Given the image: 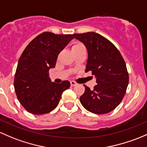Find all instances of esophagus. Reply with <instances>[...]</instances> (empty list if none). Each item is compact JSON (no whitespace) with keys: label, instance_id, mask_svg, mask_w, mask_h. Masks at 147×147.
<instances>
[{"label":"esophagus","instance_id":"esophagus-1","mask_svg":"<svg viewBox=\"0 0 147 147\" xmlns=\"http://www.w3.org/2000/svg\"><path fill=\"white\" fill-rule=\"evenodd\" d=\"M76 85H77V84L75 82V81H71V86H76Z\"/></svg>","mask_w":147,"mask_h":147}]
</instances>
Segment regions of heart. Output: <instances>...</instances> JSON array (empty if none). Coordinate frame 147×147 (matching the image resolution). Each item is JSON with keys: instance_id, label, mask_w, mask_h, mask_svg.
Here are the masks:
<instances>
[{"instance_id": "1", "label": "heart", "mask_w": 147, "mask_h": 147, "mask_svg": "<svg viewBox=\"0 0 147 147\" xmlns=\"http://www.w3.org/2000/svg\"><path fill=\"white\" fill-rule=\"evenodd\" d=\"M81 48H84V46L81 43L75 44L73 47H72V50H75V49H81Z\"/></svg>"}]
</instances>
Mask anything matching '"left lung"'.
Returning <instances> with one entry per match:
<instances>
[{
    "label": "left lung",
    "instance_id": "8db88e82",
    "mask_svg": "<svg viewBox=\"0 0 147 147\" xmlns=\"http://www.w3.org/2000/svg\"><path fill=\"white\" fill-rule=\"evenodd\" d=\"M88 51L86 70L91 71L97 85L93 90L85 86L80 101L85 109L95 114H106L123 99L129 83L126 64L114 45L98 33L74 34Z\"/></svg>",
    "mask_w": 147,
    "mask_h": 147
}]
</instances>
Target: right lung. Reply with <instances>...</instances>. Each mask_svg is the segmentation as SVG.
<instances>
[{
  "mask_svg": "<svg viewBox=\"0 0 147 147\" xmlns=\"http://www.w3.org/2000/svg\"><path fill=\"white\" fill-rule=\"evenodd\" d=\"M74 38L73 34L45 32L32 40L20 57L15 90L19 102L30 113H50L58 105L63 92L70 87L69 81L51 82L49 71L55 67L59 54Z\"/></svg>",
  "mask_w": 147,
  "mask_h": 147,
  "instance_id": "1",
  "label": "right lung"
}]
</instances>
